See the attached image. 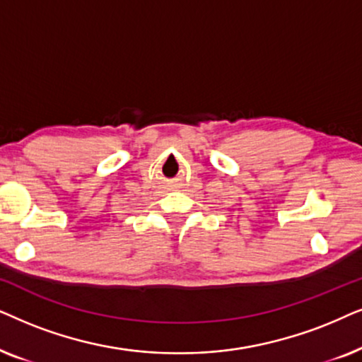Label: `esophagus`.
Masks as SVG:
<instances>
[{
    "label": "esophagus",
    "instance_id": "esophagus-1",
    "mask_svg": "<svg viewBox=\"0 0 362 362\" xmlns=\"http://www.w3.org/2000/svg\"><path fill=\"white\" fill-rule=\"evenodd\" d=\"M173 189H175V187H173Z\"/></svg>",
    "mask_w": 362,
    "mask_h": 362
}]
</instances>
